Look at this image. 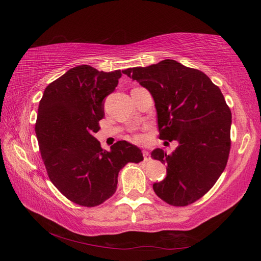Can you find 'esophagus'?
Wrapping results in <instances>:
<instances>
[{
	"label": "esophagus",
	"instance_id": "34e87169",
	"mask_svg": "<svg viewBox=\"0 0 261 261\" xmlns=\"http://www.w3.org/2000/svg\"><path fill=\"white\" fill-rule=\"evenodd\" d=\"M151 156H150V152H148L147 150H143V159L148 162V160H150Z\"/></svg>",
	"mask_w": 261,
	"mask_h": 261
}]
</instances>
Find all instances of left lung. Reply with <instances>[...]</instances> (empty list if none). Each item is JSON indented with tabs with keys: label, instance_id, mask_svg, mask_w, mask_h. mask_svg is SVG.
<instances>
[{
	"label": "left lung",
	"instance_id": "left-lung-1",
	"mask_svg": "<svg viewBox=\"0 0 261 261\" xmlns=\"http://www.w3.org/2000/svg\"><path fill=\"white\" fill-rule=\"evenodd\" d=\"M124 74L151 94L160 139L178 141L171 154L159 148L151 152L167 166L165 179L152 185L154 193L174 206L197 201L228 163L232 115L223 94L203 71L173 59Z\"/></svg>",
	"mask_w": 261,
	"mask_h": 261
}]
</instances>
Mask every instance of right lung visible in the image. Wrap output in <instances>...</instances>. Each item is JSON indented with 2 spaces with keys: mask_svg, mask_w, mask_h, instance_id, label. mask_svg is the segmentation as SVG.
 <instances>
[{
  "mask_svg": "<svg viewBox=\"0 0 261 261\" xmlns=\"http://www.w3.org/2000/svg\"><path fill=\"white\" fill-rule=\"evenodd\" d=\"M122 73L77 66L50 83L39 103L36 135L49 179L82 206L107 201L116 191L120 169L143 160L140 149L130 142L118 141L107 151L94 137L104 118V98L118 86Z\"/></svg>",
  "mask_w": 261,
  "mask_h": 261,
  "instance_id": "obj_1",
  "label": "right lung"
}]
</instances>
